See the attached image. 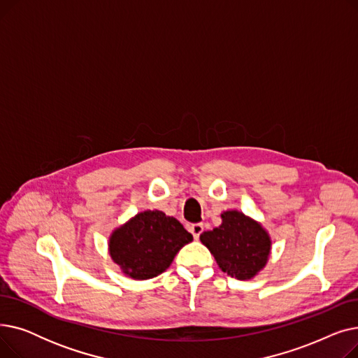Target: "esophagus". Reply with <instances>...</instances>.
Listing matches in <instances>:
<instances>
[{
    "label": "esophagus",
    "mask_w": 358,
    "mask_h": 358,
    "mask_svg": "<svg viewBox=\"0 0 358 358\" xmlns=\"http://www.w3.org/2000/svg\"><path fill=\"white\" fill-rule=\"evenodd\" d=\"M189 231L193 234L194 239H199L200 238V234L203 232V224L201 223H193L189 227Z\"/></svg>",
    "instance_id": "1"
}]
</instances>
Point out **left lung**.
<instances>
[{
  "instance_id": "left-lung-1",
  "label": "left lung",
  "mask_w": 358,
  "mask_h": 358,
  "mask_svg": "<svg viewBox=\"0 0 358 358\" xmlns=\"http://www.w3.org/2000/svg\"><path fill=\"white\" fill-rule=\"evenodd\" d=\"M200 241L220 270L238 280H250L264 268L271 250L267 231L238 210L223 212L220 227L203 232Z\"/></svg>"
}]
</instances>
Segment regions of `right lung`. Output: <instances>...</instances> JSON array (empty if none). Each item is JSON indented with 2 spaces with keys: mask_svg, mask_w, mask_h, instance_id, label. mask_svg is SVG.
<instances>
[{
  "mask_svg": "<svg viewBox=\"0 0 358 358\" xmlns=\"http://www.w3.org/2000/svg\"><path fill=\"white\" fill-rule=\"evenodd\" d=\"M192 241L193 235L176 217L146 210L111 234L108 250L126 275L148 280L164 273L176 254Z\"/></svg>",
  "mask_w": 358,
  "mask_h": 358,
  "instance_id": "obj_1",
  "label": "right lung"
}]
</instances>
